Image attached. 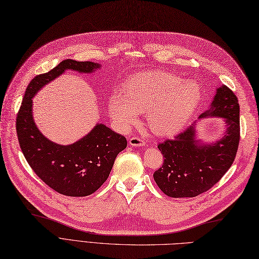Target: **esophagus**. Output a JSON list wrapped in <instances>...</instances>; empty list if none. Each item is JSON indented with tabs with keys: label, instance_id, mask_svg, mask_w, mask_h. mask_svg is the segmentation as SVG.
I'll use <instances>...</instances> for the list:
<instances>
[{
	"label": "esophagus",
	"instance_id": "34e87169",
	"mask_svg": "<svg viewBox=\"0 0 259 259\" xmlns=\"http://www.w3.org/2000/svg\"><path fill=\"white\" fill-rule=\"evenodd\" d=\"M130 145L131 146H134V147H142V146H145V140L144 139H142L140 137H137V136H135V137H132V138H130Z\"/></svg>",
	"mask_w": 259,
	"mask_h": 259
}]
</instances>
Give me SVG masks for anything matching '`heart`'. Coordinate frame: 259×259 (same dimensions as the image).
I'll return each instance as SVG.
<instances>
[{
	"label": "heart",
	"mask_w": 259,
	"mask_h": 259,
	"mask_svg": "<svg viewBox=\"0 0 259 259\" xmlns=\"http://www.w3.org/2000/svg\"><path fill=\"white\" fill-rule=\"evenodd\" d=\"M202 101V89L194 80L166 71H148L132 76L124 94L109 98V113L120 127L135 125L146 112L149 127L159 136L173 135L191 119Z\"/></svg>",
	"instance_id": "heart-1"
}]
</instances>
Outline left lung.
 I'll return each instance as SVG.
<instances>
[{"label": "left lung", "mask_w": 259, "mask_h": 259, "mask_svg": "<svg viewBox=\"0 0 259 259\" xmlns=\"http://www.w3.org/2000/svg\"><path fill=\"white\" fill-rule=\"evenodd\" d=\"M208 117H221L225 123L222 136L215 142L198 138L199 121H195L174 139L158 145L164 163L153 178L170 198H192L207 191L232 165L240 140V107L227 86L217 88L213 101L199 120Z\"/></svg>", "instance_id": "8db88e82"}]
</instances>
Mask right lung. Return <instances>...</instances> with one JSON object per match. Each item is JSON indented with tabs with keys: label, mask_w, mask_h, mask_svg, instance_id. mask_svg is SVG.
Returning <instances> with one entry per match:
<instances>
[{
	"label": "right lung",
	"mask_w": 259,
	"mask_h": 259,
	"mask_svg": "<svg viewBox=\"0 0 259 259\" xmlns=\"http://www.w3.org/2000/svg\"><path fill=\"white\" fill-rule=\"evenodd\" d=\"M100 67L98 62L66 59L50 72L36 75L28 85L17 114L19 145L29 165L52 189L68 197H86L99 189L110 174L116 155L126 148V138L97 123L73 144L54 143L36 126L32 99L67 70L93 73Z\"/></svg>",
	"instance_id": "add662e5"
}]
</instances>
